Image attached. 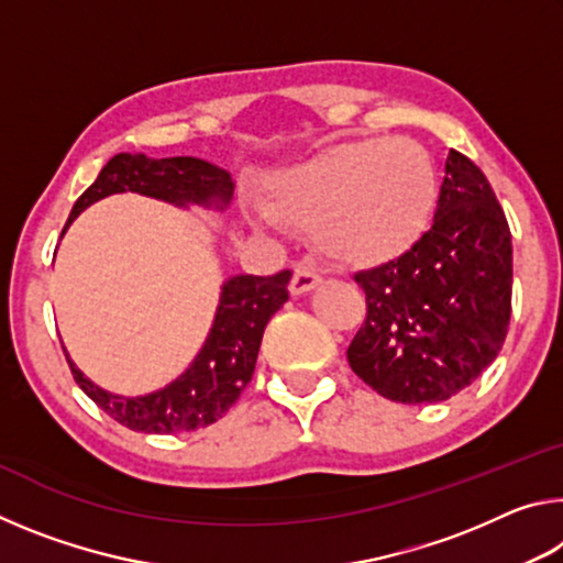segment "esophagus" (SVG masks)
I'll return each instance as SVG.
<instances>
[{
    "label": "esophagus",
    "mask_w": 563,
    "mask_h": 563,
    "mask_svg": "<svg viewBox=\"0 0 563 563\" xmlns=\"http://www.w3.org/2000/svg\"><path fill=\"white\" fill-rule=\"evenodd\" d=\"M320 275L310 268V265H295V273H292V280H290V292L292 295H305L310 292L316 285H320Z\"/></svg>",
    "instance_id": "esophagus-1"
}]
</instances>
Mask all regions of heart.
Returning a JSON list of instances; mask_svg holds the SVG:
<instances>
[{
    "label": "heart",
    "mask_w": 563,
    "mask_h": 563,
    "mask_svg": "<svg viewBox=\"0 0 563 563\" xmlns=\"http://www.w3.org/2000/svg\"><path fill=\"white\" fill-rule=\"evenodd\" d=\"M440 176L412 139H352L280 170L258 223L310 228L318 251L347 265H377L407 253L430 228Z\"/></svg>",
    "instance_id": "obj_1"
}]
</instances>
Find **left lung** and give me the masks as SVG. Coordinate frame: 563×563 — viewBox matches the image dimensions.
I'll list each match as a JSON object with an SVG mask.
<instances>
[{
  "label": "left lung",
  "instance_id": "1",
  "mask_svg": "<svg viewBox=\"0 0 563 563\" xmlns=\"http://www.w3.org/2000/svg\"><path fill=\"white\" fill-rule=\"evenodd\" d=\"M355 283L367 318L347 360L362 383L402 405L470 387L499 355L511 318V233L487 176L450 151L430 231Z\"/></svg>",
  "mask_w": 563,
  "mask_h": 563
}]
</instances>
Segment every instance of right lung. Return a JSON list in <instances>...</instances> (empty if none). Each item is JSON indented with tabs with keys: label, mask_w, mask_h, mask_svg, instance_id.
I'll return each mask as SVG.
<instances>
[{
	"label": "right lung",
	"mask_w": 563,
	"mask_h": 563,
	"mask_svg": "<svg viewBox=\"0 0 563 563\" xmlns=\"http://www.w3.org/2000/svg\"><path fill=\"white\" fill-rule=\"evenodd\" d=\"M233 178L228 170L194 156L146 158L144 154H117L101 168L99 178L84 190L74 203L69 225L84 208L113 194H141L174 206L225 208L233 198ZM66 231V228H64ZM290 271L268 278L261 275H235L221 288L213 328L190 367L158 393L144 397L111 395L84 377L69 362L71 375L87 397L103 412L133 432L176 434L213 424L225 415L245 385L251 383L258 360L263 330L268 320L288 300Z\"/></svg>",
	"instance_id": "1"
}]
</instances>
